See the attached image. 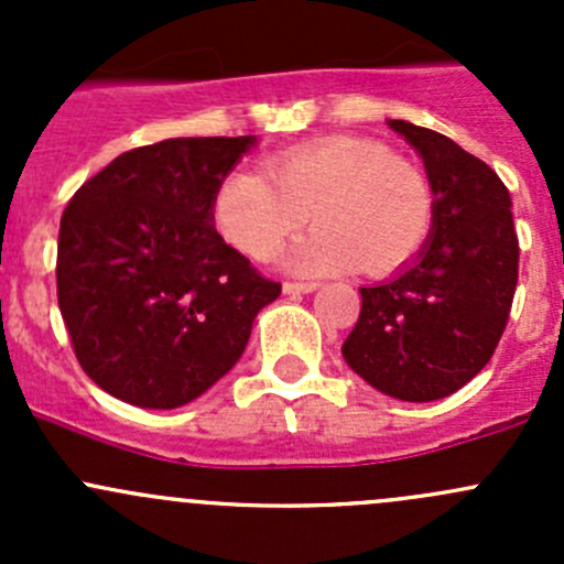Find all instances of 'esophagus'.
<instances>
[{
	"instance_id": "34e87169",
	"label": "esophagus",
	"mask_w": 564,
	"mask_h": 564,
	"mask_svg": "<svg viewBox=\"0 0 564 564\" xmlns=\"http://www.w3.org/2000/svg\"><path fill=\"white\" fill-rule=\"evenodd\" d=\"M318 283H283V294L294 297V294H311L316 292Z\"/></svg>"
}]
</instances>
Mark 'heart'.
Wrapping results in <instances>:
<instances>
[{
	"label": "heart",
	"instance_id": "obj_1",
	"mask_svg": "<svg viewBox=\"0 0 564 564\" xmlns=\"http://www.w3.org/2000/svg\"><path fill=\"white\" fill-rule=\"evenodd\" d=\"M215 226L240 253L267 261L305 226L283 270L318 278L362 264L371 275L417 256L434 226V191L414 163L360 135H327L270 158L267 174L237 169L215 191Z\"/></svg>",
	"mask_w": 564,
	"mask_h": 564
}]
</instances>
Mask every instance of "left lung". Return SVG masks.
<instances>
[{
	"instance_id": "1",
	"label": "left lung",
	"mask_w": 564,
	"mask_h": 564,
	"mask_svg": "<svg viewBox=\"0 0 564 564\" xmlns=\"http://www.w3.org/2000/svg\"><path fill=\"white\" fill-rule=\"evenodd\" d=\"M423 158L434 226L414 259L362 286L340 351L357 377L398 401H440L482 371L519 281L513 202L497 172L436 130L388 119Z\"/></svg>"
}]
</instances>
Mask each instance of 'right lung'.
<instances>
[{
    "label": "right lung",
    "instance_id": "add662e5",
    "mask_svg": "<svg viewBox=\"0 0 564 564\" xmlns=\"http://www.w3.org/2000/svg\"><path fill=\"white\" fill-rule=\"evenodd\" d=\"M256 135L122 152L65 207L56 297L78 362L141 409L191 403L235 368L281 283L215 231L213 202Z\"/></svg>",
    "mask_w": 564,
    "mask_h": 564
}]
</instances>
